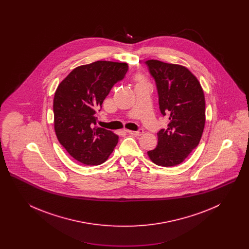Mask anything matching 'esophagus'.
I'll return each mask as SVG.
<instances>
[{
  "instance_id": "1",
  "label": "esophagus",
  "mask_w": 249,
  "mask_h": 249,
  "mask_svg": "<svg viewBox=\"0 0 249 249\" xmlns=\"http://www.w3.org/2000/svg\"><path fill=\"white\" fill-rule=\"evenodd\" d=\"M125 131H126L127 133H130V134H132V135H136V136L142 135V133H143V130H142V129H140V130H136V131H134V130H125Z\"/></svg>"
}]
</instances>
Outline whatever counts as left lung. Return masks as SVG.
I'll return each mask as SVG.
<instances>
[{"label":"left lung","mask_w":249,"mask_h":249,"mask_svg":"<svg viewBox=\"0 0 249 249\" xmlns=\"http://www.w3.org/2000/svg\"><path fill=\"white\" fill-rule=\"evenodd\" d=\"M155 79L160 113L169 118L158 132L157 147L147 152L157 165L180 164L197 147L205 123V100L201 84L186 67L157 59L145 61Z\"/></svg>","instance_id":"8db88e82"}]
</instances>
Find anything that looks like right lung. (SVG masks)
Masks as SVG:
<instances>
[{
    "label": "right lung",
    "instance_id": "obj_1",
    "mask_svg": "<svg viewBox=\"0 0 249 249\" xmlns=\"http://www.w3.org/2000/svg\"><path fill=\"white\" fill-rule=\"evenodd\" d=\"M128 69L127 63L98 60L76 67L58 86L53 101L55 132L77 161L102 164L119 142L114 132L96 126V110Z\"/></svg>",
    "mask_w": 249,
    "mask_h": 249
}]
</instances>
